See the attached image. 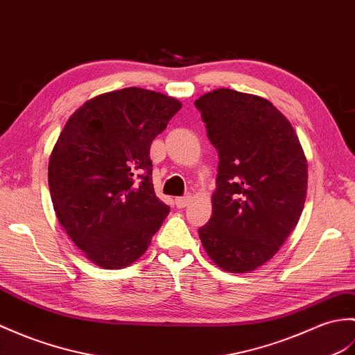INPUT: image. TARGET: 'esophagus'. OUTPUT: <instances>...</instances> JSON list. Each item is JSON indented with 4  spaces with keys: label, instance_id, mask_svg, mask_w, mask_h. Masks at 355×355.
I'll return each mask as SVG.
<instances>
[{
    "label": "esophagus",
    "instance_id": "esophagus-1",
    "mask_svg": "<svg viewBox=\"0 0 355 355\" xmlns=\"http://www.w3.org/2000/svg\"><path fill=\"white\" fill-rule=\"evenodd\" d=\"M192 201V195L189 193V195H186V196H180V198H175V205L178 209H184V207H187L189 205V202Z\"/></svg>",
    "mask_w": 355,
    "mask_h": 355
}]
</instances>
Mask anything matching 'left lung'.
Returning <instances> with one entry per match:
<instances>
[{"mask_svg": "<svg viewBox=\"0 0 355 355\" xmlns=\"http://www.w3.org/2000/svg\"><path fill=\"white\" fill-rule=\"evenodd\" d=\"M195 105L219 154L211 218L198 233L215 265L246 274L274 257L298 224L306 154L289 119L265 98L216 89Z\"/></svg>", "mask_w": 355, "mask_h": 355, "instance_id": "1", "label": "left lung"}]
</instances>
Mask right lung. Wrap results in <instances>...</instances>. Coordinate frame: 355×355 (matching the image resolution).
<instances>
[{
	"label": "right lung",
	"instance_id": "obj_1",
	"mask_svg": "<svg viewBox=\"0 0 355 355\" xmlns=\"http://www.w3.org/2000/svg\"><path fill=\"white\" fill-rule=\"evenodd\" d=\"M180 109L172 96L125 87L86 101L64 123L49 155V192L64 232L96 266H130L168 216L150 148Z\"/></svg>",
	"mask_w": 355,
	"mask_h": 355
}]
</instances>
